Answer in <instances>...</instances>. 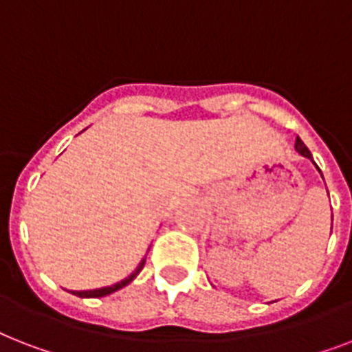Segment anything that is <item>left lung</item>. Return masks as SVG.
<instances>
[{"label": "left lung", "instance_id": "obj_1", "mask_svg": "<svg viewBox=\"0 0 352 352\" xmlns=\"http://www.w3.org/2000/svg\"><path fill=\"white\" fill-rule=\"evenodd\" d=\"M296 151H298V153H300V155H303V157H307V159H311V160H312L311 151H309V148H307L305 144H303V140H301L300 137L296 138ZM312 162H314V160H312ZM314 164H316V162H314ZM318 170H320V168H318ZM320 173H322V171H320ZM327 193H329V192H327Z\"/></svg>", "mask_w": 352, "mask_h": 352}]
</instances>
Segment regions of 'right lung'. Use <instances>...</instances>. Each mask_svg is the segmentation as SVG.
<instances>
[{
    "mask_svg": "<svg viewBox=\"0 0 352 352\" xmlns=\"http://www.w3.org/2000/svg\"><path fill=\"white\" fill-rule=\"evenodd\" d=\"M144 265H146V257H142V261L138 263V267L133 270L127 278H124L122 281H118V283L115 285H109V287H102V289H95V290H71V294L74 296H80V298H104V296H109L113 294V292H117V290H120L122 287H126V285H129L133 281V279L137 278L138 274H140V270L144 268Z\"/></svg>",
    "mask_w": 352,
    "mask_h": 352,
    "instance_id": "add662e5",
    "label": "right lung"
}]
</instances>
